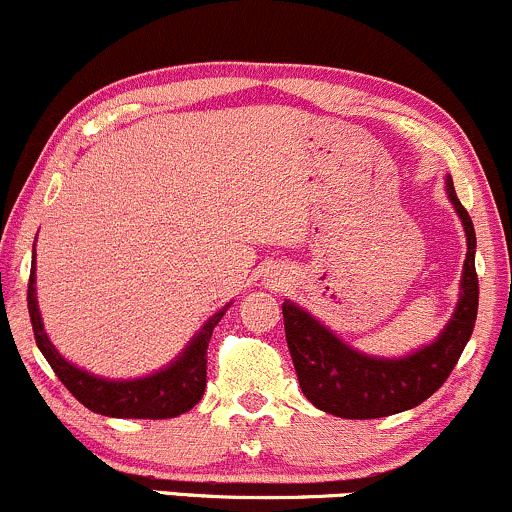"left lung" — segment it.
I'll return each mask as SVG.
<instances>
[{
    "mask_svg": "<svg viewBox=\"0 0 512 512\" xmlns=\"http://www.w3.org/2000/svg\"><path fill=\"white\" fill-rule=\"evenodd\" d=\"M448 196L465 225L467 258L458 309L434 345L405 359L366 357L335 338L297 304H282L285 338L299 386L318 410L342 419H378L412 410L429 400L455 369L477 321L479 280L474 270V225L455 194L453 179H448Z\"/></svg>",
    "mask_w": 512,
    "mask_h": 512,
    "instance_id": "8db88e82",
    "label": "left lung"
}]
</instances>
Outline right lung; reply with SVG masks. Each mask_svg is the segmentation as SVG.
Instances as JSON below:
<instances>
[{
  "label": "right lung",
  "mask_w": 512,
  "mask_h": 512,
  "mask_svg": "<svg viewBox=\"0 0 512 512\" xmlns=\"http://www.w3.org/2000/svg\"><path fill=\"white\" fill-rule=\"evenodd\" d=\"M35 256L30 263L28 280V314L33 323V335L38 342L42 357L52 366L59 381L64 383L74 398L88 407L90 412L105 414V417L122 419H170L177 414L189 412L206 390L208 369V342L213 328L225 316L227 309L210 316V321L201 328L194 342L186 347L177 362L138 381H105V378L90 376L62 359V354L52 347L50 338L42 330L38 302H35Z\"/></svg>",
  "instance_id": "1"
}]
</instances>
